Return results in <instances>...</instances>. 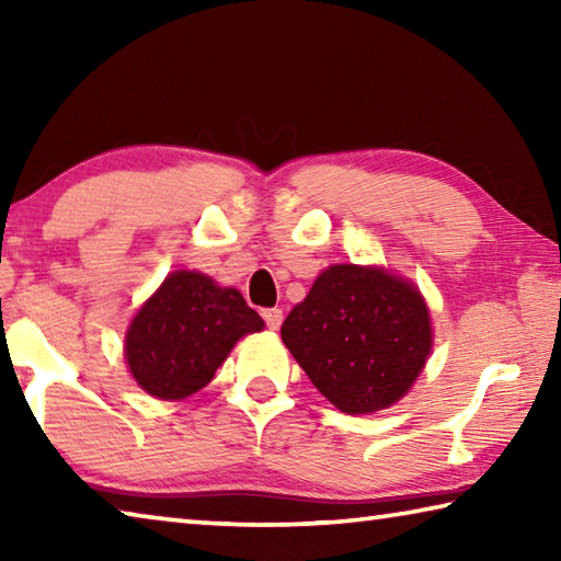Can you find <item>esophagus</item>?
<instances>
[{
	"label": "esophagus",
	"instance_id": "34e87169",
	"mask_svg": "<svg viewBox=\"0 0 561 561\" xmlns=\"http://www.w3.org/2000/svg\"><path fill=\"white\" fill-rule=\"evenodd\" d=\"M262 319H264V324H267V329L277 331L282 327L284 314H282V309H262Z\"/></svg>",
	"mask_w": 561,
	"mask_h": 561
}]
</instances>
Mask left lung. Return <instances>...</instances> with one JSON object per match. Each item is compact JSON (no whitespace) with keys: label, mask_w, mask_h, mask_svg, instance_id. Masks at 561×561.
Returning a JSON list of instances; mask_svg holds the SVG:
<instances>
[{"label":"left lung","mask_w":561,"mask_h":561,"mask_svg":"<svg viewBox=\"0 0 561 561\" xmlns=\"http://www.w3.org/2000/svg\"><path fill=\"white\" fill-rule=\"evenodd\" d=\"M282 339L339 411L374 413L401 398L431 354V317L411 284L336 264L284 319Z\"/></svg>","instance_id":"left-lung-1"}]
</instances>
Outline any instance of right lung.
Wrapping results in <instances>:
<instances>
[{
	"mask_svg": "<svg viewBox=\"0 0 561 561\" xmlns=\"http://www.w3.org/2000/svg\"><path fill=\"white\" fill-rule=\"evenodd\" d=\"M264 321L237 289H220L201 272H175L128 329V368L144 391L165 401L213 381L234 341Z\"/></svg>",
	"mask_w": 561,
	"mask_h": 561,
	"instance_id": "1",
	"label": "right lung"
}]
</instances>
